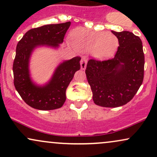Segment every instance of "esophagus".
Here are the masks:
<instances>
[{
  "instance_id": "34e87169",
  "label": "esophagus",
  "mask_w": 157,
  "mask_h": 157,
  "mask_svg": "<svg viewBox=\"0 0 157 157\" xmlns=\"http://www.w3.org/2000/svg\"><path fill=\"white\" fill-rule=\"evenodd\" d=\"M86 65H87V60L86 58H82L80 61V67L81 69L84 70L86 69Z\"/></svg>"
}]
</instances>
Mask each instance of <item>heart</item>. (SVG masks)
Listing matches in <instances>:
<instances>
[{
  "instance_id": "obj_1",
  "label": "heart",
  "mask_w": 157,
  "mask_h": 157,
  "mask_svg": "<svg viewBox=\"0 0 157 157\" xmlns=\"http://www.w3.org/2000/svg\"><path fill=\"white\" fill-rule=\"evenodd\" d=\"M70 43L77 51L90 52L93 57L99 60L112 57L119 45L117 37L111 32H96L82 28L71 32Z\"/></svg>"
}]
</instances>
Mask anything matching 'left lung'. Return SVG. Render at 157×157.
<instances>
[{
  "label": "left lung",
  "instance_id": "8db88e82",
  "mask_svg": "<svg viewBox=\"0 0 157 157\" xmlns=\"http://www.w3.org/2000/svg\"><path fill=\"white\" fill-rule=\"evenodd\" d=\"M111 32L120 45L114 57L91 59L86 69L94 102L106 108L120 107L132 100L143 82L145 66L141 39L128 31Z\"/></svg>",
  "mask_w": 157,
  "mask_h": 157
}]
</instances>
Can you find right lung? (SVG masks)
<instances>
[{
    "instance_id": "right-lung-1",
    "label": "right lung",
    "mask_w": 157,
    "mask_h": 157,
    "mask_svg": "<svg viewBox=\"0 0 157 157\" xmlns=\"http://www.w3.org/2000/svg\"><path fill=\"white\" fill-rule=\"evenodd\" d=\"M71 22L49 24L32 29L23 35L16 47L13 63L14 85L27 105L34 109L48 111L60 109L66 101V89L75 72L80 68V57L66 60L57 66L49 82L37 86L30 77L29 63L32 52L40 46L57 48L63 42Z\"/></svg>"
}]
</instances>
